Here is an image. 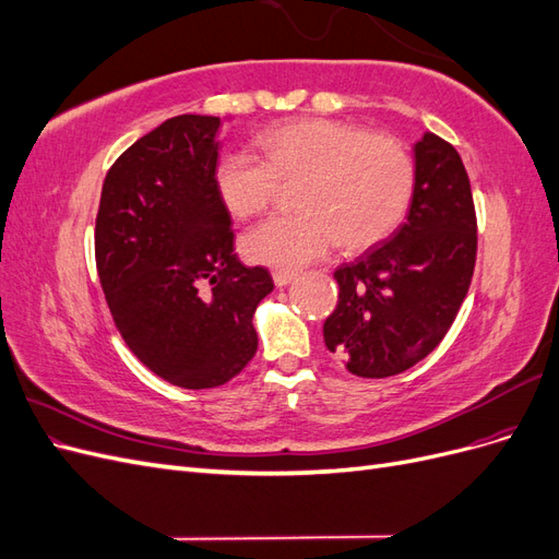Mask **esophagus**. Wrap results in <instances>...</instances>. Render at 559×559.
Wrapping results in <instances>:
<instances>
[{"label": "esophagus", "mask_w": 559, "mask_h": 559, "mask_svg": "<svg viewBox=\"0 0 559 559\" xmlns=\"http://www.w3.org/2000/svg\"><path fill=\"white\" fill-rule=\"evenodd\" d=\"M273 280H275L277 286H286V284L296 280V273H289V270H275Z\"/></svg>", "instance_id": "esophagus-1"}]
</instances>
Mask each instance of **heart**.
Wrapping results in <instances>:
<instances>
[{
    "mask_svg": "<svg viewBox=\"0 0 559 559\" xmlns=\"http://www.w3.org/2000/svg\"><path fill=\"white\" fill-rule=\"evenodd\" d=\"M259 144L263 158L228 151L216 160L218 198L233 216L249 218L273 205L282 183L300 181V212L253 226L242 240L251 261L300 267L337 242L345 251H364L384 242L411 210L415 158L394 134L300 118L265 130Z\"/></svg>",
    "mask_w": 559,
    "mask_h": 559,
    "instance_id": "heart-1",
    "label": "heart"
}]
</instances>
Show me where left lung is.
Returning a JSON list of instances; mask_svg holds the SVG:
<instances>
[{
  "label": "left lung",
  "mask_w": 559,
  "mask_h": 559,
  "mask_svg": "<svg viewBox=\"0 0 559 559\" xmlns=\"http://www.w3.org/2000/svg\"><path fill=\"white\" fill-rule=\"evenodd\" d=\"M415 173L408 222L333 273L341 292L324 343L359 378L399 376L441 345L476 267V207L456 148L427 132Z\"/></svg>",
  "instance_id": "8db88e82"
}]
</instances>
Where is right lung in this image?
Masks as SVG:
<instances>
[{"label": "right lung", "mask_w": 559, "mask_h": 559, "mask_svg": "<svg viewBox=\"0 0 559 559\" xmlns=\"http://www.w3.org/2000/svg\"><path fill=\"white\" fill-rule=\"evenodd\" d=\"M218 116L183 114L128 146L103 183L95 263L114 324L151 373L212 389L251 361L253 310L273 292L240 263L216 193Z\"/></svg>", "instance_id": "obj_1"}]
</instances>
